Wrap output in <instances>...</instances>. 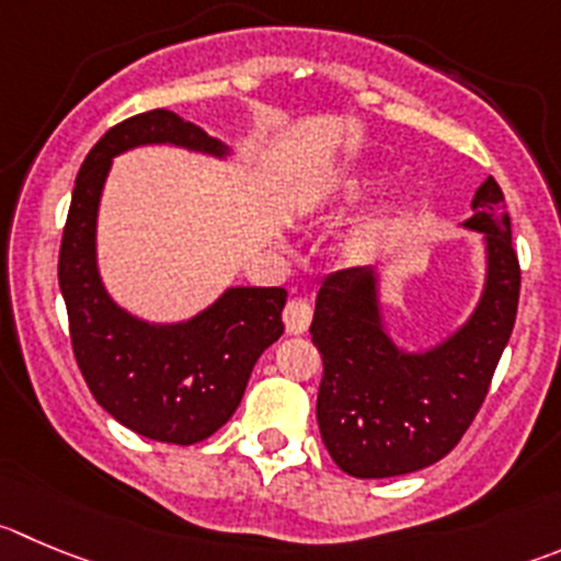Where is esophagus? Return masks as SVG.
Returning a JSON list of instances; mask_svg holds the SVG:
<instances>
[{
    "label": "esophagus",
    "instance_id": "obj_1",
    "mask_svg": "<svg viewBox=\"0 0 561 561\" xmlns=\"http://www.w3.org/2000/svg\"><path fill=\"white\" fill-rule=\"evenodd\" d=\"M313 319V308L306 297H291L284 308V324L291 335H300L306 333L308 324Z\"/></svg>",
    "mask_w": 561,
    "mask_h": 561
}]
</instances>
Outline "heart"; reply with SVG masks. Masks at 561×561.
<instances>
[{
    "label": "heart",
    "instance_id": "heart-1",
    "mask_svg": "<svg viewBox=\"0 0 561 561\" xmlns=\"http://www.w3.org/2000/svg\"><path fill=\"white\" fill-rule=\"evenodd\" d=\"M377 237H380V226L360 228V231L355 233V239H352V250H355V253H369V250L375 248Z\"/></svg>",
    "mask_w": 561,
    "mask_h": 561
}]
</instances>
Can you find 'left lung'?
<instances>
[{
    "label": "left lung",
    "instance_id": "obj_1",
    "mask_svg": "<svg viewBox=\"0 0 561 561\" xmlns=\"http://www.w3.org/2000/svg\"><path fill=\"white\" fill-rule=\"evenodd\" d=\"M466 222L488 239V286L471 322L424 355H404L380 324L375 272L352 266L317 295L311 341L322 355L317 421L330 457L357 479L444 460L477 419L510 341L520 295L504 192L490 175Z\"/></svg>",
    "mask_w": 561,
    "mask_h": 561
}]
</instances>
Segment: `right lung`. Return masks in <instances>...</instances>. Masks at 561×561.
Wrapping results in <instances>:
<instances>
[{
  "mask_svg": "<svg viewBox=\"0 0 561 561\" xmlns=\"http://www.w3.org/2000/svg\"><path fill=\"white\" fill-rule=\"evenodd\" d=\"M173 142L222 157L226 146L170 110L112 126L82 162L62 228L57 277L73 357L95 402L124 426L162 444L190 446L233 415L261 352L280 339L286 289H228L184 324L140 322L115 306L95 270V211L115 153Z\"/></svg>",
  "mask_w": 561,
  "mask_h": 561,
  "instance_id": "right-lung-1",
  "label": "right lung"
}]
</instances>
